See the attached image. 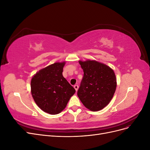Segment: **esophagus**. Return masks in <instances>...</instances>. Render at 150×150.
Returning <instances> with one entry per match:
<instances>
[{"label": "esophagus", "instance_id": "obj_1", "mask_svg": "<svg viewBox=\"0 0 150 150\" xmlns=\"http://www.w3.org/2000/svg\"><path fill=\"white\" fill-rule=\"evenodd\" d=\"M74 89H76V91H77L78 90L79 86H78V84H75V85L74 86Z\"/></svg>", "mask_w": 150, "mask_h": 150}]
</instances>
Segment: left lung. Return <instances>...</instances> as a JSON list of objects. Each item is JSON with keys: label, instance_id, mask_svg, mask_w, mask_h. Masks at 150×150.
<instances>
[{"label": "left lung", "instance_id": "1", "mask_svg": "<svg viewBox=\"0 0 150 150\" xmlns=\"http://www.w3.org/2000/svg\"><path fill=\"white\" fill-rule=\"evenodd\" d=\"M79 63L83 69L84 76L78 96L89 110H101L110 103L115 93V72L107 65L96 61H79Z\"/></svg>", "mask_w": 150, "mask_h": 150}]
</instances>
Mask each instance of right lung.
Returning <instances> with one entry per match:
<instances>
[{
	"label": "right lung",
	"mask_w": 150,
	"mask_h": 150,
	"mask_svg": "<svg viewBox=\"0 0 150 150\" xmlns=\"http://www.w3.org/2000/svg\"><path fill=\"white\" fill-rule=\"evenodd\" d=\"M65 63L56 62L43 68L31 79V94L34 101L50 115L60 113L76 92L62 76Z\"/></svg>",
	"instance_id": "obj_1"
}]
</instances>
